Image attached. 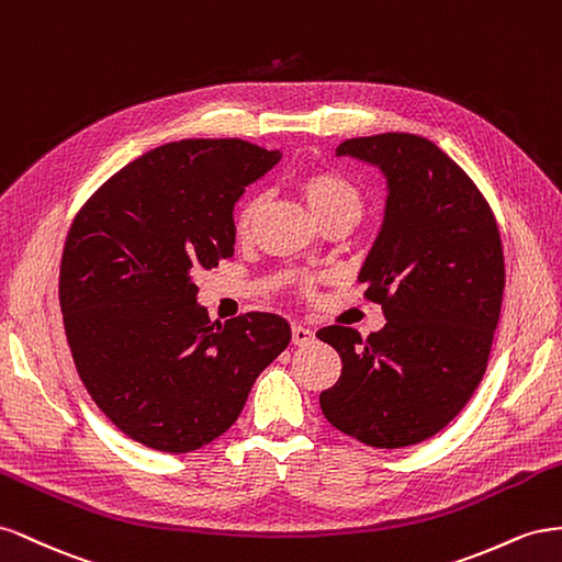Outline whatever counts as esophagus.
<instances>
[{
  "instance_id": "esophagus-1",
  "label": "esophagus",
  "mask_w": 562,
  "mask_h": 562,
  "mask_svg": "<svg viewBox=\"0 0 562 562\" xmlns=\"http://www.w3.org/2000/svg\"><path fill=\"white\" fill-rule=\"evenodd\" d=\"M315 339V331L306 325H292V344L294 346H308Z\"/></svg>"
}]
</instances>
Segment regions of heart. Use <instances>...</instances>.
Wrapping results in <instances>:
<instances>
[{
    "mask_svg": "<svg viewBox=\"0 0 562 562\" xmlns=\"http://www.w3.org/2000/svg\"><path fill=\"white\" fill-rule=\"evenodd\" d=\"M299 190L317 221L334 214H352L358 218L362 216L364 200H362L360 188L339 171L317 169V171L303 173L299 181ZM261 204H263L261 198H254L243 206V212H239V218H237L239 235L249 233L256 214L261 212Z\"/></svg>",
    "mask_w": 562,
    "mask_h": 562,
    "instance_id": "1",
    "label": "heart"
}]
</instances>
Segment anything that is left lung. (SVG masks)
Returning a JSON list of instances; mask_svg holds the SVG:
<instances>
[{
	"instance_id": "obj_1",
	"label": "left lung",
	"mask_w": 562,
	"mask_h": 562,
	"mask_svg": "<svg viewBox=\"0 0 562 562\" xmlns=\"http://www.w3.org/2000/svg\"><path fill=\"white\" fill-rule=\"evenodd\" d=\"M336 155L386 179L358 276L386 325L367 339L344 325L317 331L344 364L319 407L346 436L397 450L436 436L483 381L506 282L502 237L475 183L436 143L379 134L348 138Z\"/></svg>"
}]
</instances>
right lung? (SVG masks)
Here are the masks:
<instances>
[{"mask_svg":"<svg viewBox=\"0 0 562 562\" xmlns=\"http://www.w3.org/2000/svg\"><path fill=\"white\" fill-rule=\"evenodd\" d=\"M239 138H188L120 169L77 214L60 311L79 379L132 440L200 450L226 432L292 339L286 319L212 323L192 276L231 259L235 202L280 162Z\"/></svg>","mask_w":562,"mask_h":562,"instance_id":"obj_1","label":"right lung"}]
</instances>
